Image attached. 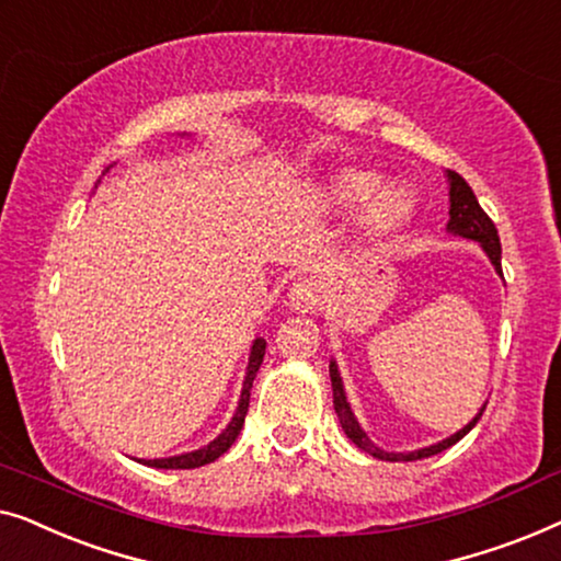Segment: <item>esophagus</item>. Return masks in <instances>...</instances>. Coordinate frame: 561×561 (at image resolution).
<instances>
[{
    "mask_svg": "<svg viewBox=\"0 0 561 561\" xmlns=\"http://www.w3.org/2000/svg\"><path fill=\"white\" fill-rule=\"evenodd\" d=\"M322 284L318 279H299L291 284L289 302L297 312H318L322 310Z\"/></svg>",
    "mask_w": 561,
    "mask_h": 561,
    "instance_id": "esophagus-1",
    "label": "esophagus"
}]
</instances>
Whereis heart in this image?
<instances>
[{
    "mask_svg": "<svg viewBox=\"0 0 561 561\" xmlns=\"http://www.w3.org/2000/svg\"><path fill=\"white\" fill-rule=\"evenodd\" d=\"M378 190H381V180L370 175V172H343L333 183L335 198L343 205H348V208H358V205L369 203L366 206V216H363V226L374 233L391 228L407 213L404 193L382 191L379 194ZM376 192L378 196L375 195Z\"/></svg>",
    "mask_w": 561,
    "mask_h": 561,
    "instance_id": "1",
    "label": "heart"
}]
</instances>
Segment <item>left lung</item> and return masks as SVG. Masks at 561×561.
<instances>
[{
    "label": "left lung",
    "instance_id": "left-lung-1",
    "mask_svg": "<svg viewBox=\"0 0 561 561\" xmlns=\"http://www.w3.org/2000/svg\"><path fill=\"white\" fill-rule=\"evenodd\" d=\"M447 183H449V220H447V231L453 236H462V239H472L478 241L483 251L491 259V264L495 266V272L503 277V270H501V239H499V228L491 218H488V213L480 208V203L476 198V193H472V187L465 183V178L457 175V172L447 170ZM330 381H333V404H335V414L337 420H341V427L353 445L360 447L363 453L378 457V460H386V462H412V460H422V457H432L442 453V449L453 447L455 442H460L468 432L476 427L480 416H483L485 407L480 409V412L472 416V422L465 424L460 432H455V435H449L447 439L437 442V445H430V447H422V449H414V453H386V449L376 447L374 442L368 439L366 432L360 430V424L356 416L351 412V404L348 399H345V389H343V381H341V374H337V366L335 360H330Z\"/></svg>",
    "mask_w": 561,
    "mask_h": 561
}]
</instances>
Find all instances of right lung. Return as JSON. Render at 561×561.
I'll list each match as a JSON object with an SVG mask.
<instances>
[{
  "label": "right lung",
  "mask_w": 561,
  "mask_h": 561,
  "mask_svg": "<svg viewBox=\"0 0 561 561\" xmlns=\"http://www.w3.org/2000/svg\"><path fill=\"white\" fill-rule=\"evenodd\" d=\"M264 353H266V341H264V337H256L254 345H251L247 378H243L241 399H239V407H236L233 420L228 422V427L220 432V435L213 439L210 445L195 449V453H185V455H175V457H160V460H139V462L149 465V468H162V470H191V468H201V465H208L213 460H218V457L233 445L236 437H239L241 427H243V420H247V412H249L251 386H254L256 370H259V366H262Z\"/></svg>",
  "instance_id": "add662e5"
}]
</instances>
